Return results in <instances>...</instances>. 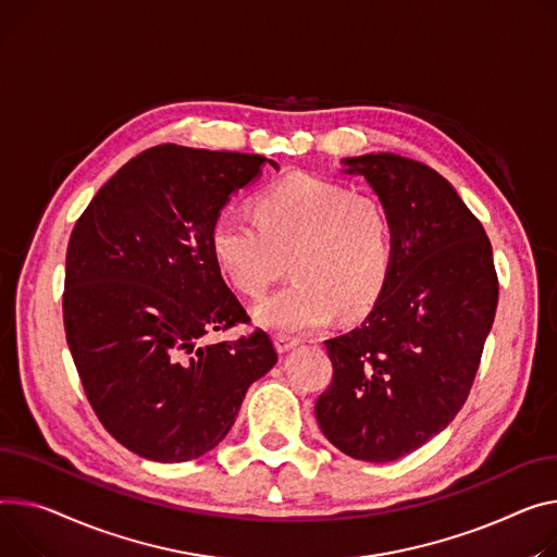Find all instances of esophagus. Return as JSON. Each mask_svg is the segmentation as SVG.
<instances>
[{
  "label": "esophagus",
  "mask_w": 557,
  "mask_h": 557,
  "mask_svg": "<svg viewBox=\"0 0 557 557\" xmlns=\"http://www.w3.org/2000/svg\"><path fill=\"white\" fill-rule=\"evenodd\" d=\"M300 343L302 341L295 338V336H286V333H275V347H277L280 354H284V351H288L293 347H298Z\"/></svg>",
  "instance_id": "esophagus-1"
}]
</instances>
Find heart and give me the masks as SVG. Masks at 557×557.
Masks as SVG:
<instances>
[{"label":"heart","mask_w":557,"mask_h":557,"mask_svg":"<svg viewBox=\"0 0 557 557\" xmlns=\"http://www.w3.org/2000/svg\"><path fill=\"white\" fill-rule=\"evenodd\" d=\"M210 250L248 298H262L290 257L295 277L255 315L277 331H313L338 309L356 315L376 302L394 262V226L374 195L313 174H288L257 195L255 216L221 212Z\"/></svg>","instance_id":"1"}]
</instances>
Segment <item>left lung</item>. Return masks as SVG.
<instances>
[{"instance_id": "left-lung-1", "label": "left lung", "mask_w": 557, "mask_h": 557, "mask_svg": "<svg viewBox=\"0 0 557 557\" xmlns=\"http://www.w3.org/2000/svg\"><path fill=\"white\" fill-rule=\"evenodd\" d=\"M347 163L389 212L394 262L369 315L324 341L333 376L315 419L345 455L385 463L459 414L495 320L499 280L484 226L438 172L398 154Z\"/></svg>"}]
</instances>
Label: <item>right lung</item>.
Wrapping results in <instances>:
<instances>
[{"instance_id": "add662e5", "label": "right lung", "mask_w": 557, "mask_h": 557, "mask_svg": "<svg viewBox=\"0 0 557 557\" xmlns=\"http://www.w3.org/2000/svg\"><path fill=\"white\" fill-rule=\"evenodd\" d=\"M264 161L174 143L150 147L102 185L73 226L66 343L98 421L145 459L178 463L212 450L248 387L277 362L259 326L206 343L250 322L214 262L210 231Z\"/></svg>"}]
</instances>
